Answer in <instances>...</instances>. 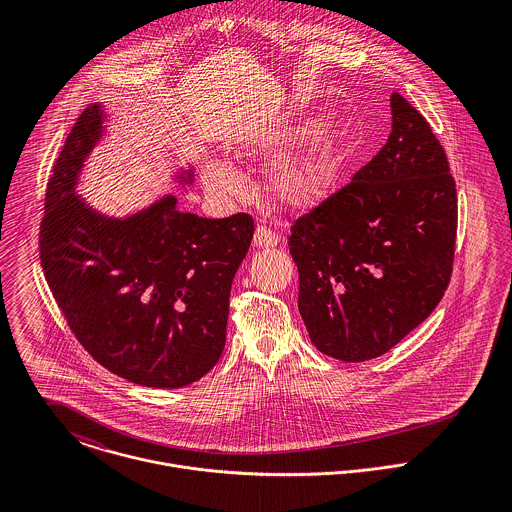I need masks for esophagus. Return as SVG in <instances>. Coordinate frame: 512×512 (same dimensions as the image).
<instances>
[{
    "label": "esophagus",
    "mask_w": 512,
    "mask_h": 512,
    "mask_svg": "<svg viewBox=\"0 0 512 512\" xmlns=\"http://www.w3.org/2000/svg\"><path fill=\"white\" fill-rule=\"evenodd\" d=\"M278 242H280V236L272 228H268L264 224H260L256 228V232H254V246H258V248H274Z\"/></svg>",
    "instance_id": "obj_1"
}]
</instances>
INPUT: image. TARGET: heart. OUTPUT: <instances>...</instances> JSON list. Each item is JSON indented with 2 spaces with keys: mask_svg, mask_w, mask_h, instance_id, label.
Returning <instances> with one entry per match:
<instances>
[{
  "mask_svg": "<svg viewBox=\"0 0 512 512\" xmlns=\"http://www.w3.org/2000/svg\"><path fill=\"white\" fill-rule=\"evenodd\" d=\"M307 138L305 130H284L270 136H260L248 144L254 155H276L284 149L301 144ZM337 173V157L325 144L299 147L280 155L268 169V189L274 199L290 209H305L321 199L331 187ZM203 183L215 195H234L242 189L240 173L217 159H211L203 169Z\"/></svg>",
  "mask_w": 512,
  "mask_h": 512,
  "instance_id": "obj_1",
  "label": "heart"
}]
</instances>
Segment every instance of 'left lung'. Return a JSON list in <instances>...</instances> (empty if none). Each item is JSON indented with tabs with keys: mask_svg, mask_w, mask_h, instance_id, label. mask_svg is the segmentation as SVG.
<instances>
[{
	"mask_svg": "<svg viewBox=\"0 0 512 512\" xmlns=\"http://www.w3.org/2000/svg\"><path fill=\"white\" fill-rule=\"evenodd\" d=\"M392 132L353 179L292 222L299 313L339 361L388 353L436 309L455 258L457 191L428 120L398 92Z\"/></svg>",
	"mask_w": 512,
	"mask_h": 512,
	"instance_id": "1",
	"label": "left lung"
}]
</instances>
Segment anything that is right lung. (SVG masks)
<instances>
[{"mask_svg": "<svg viewBox=\"0 0 512 512\" xmlns=\"http://www.w3.org/2000/svg\"><path fill=\"white\" fill-rule=\"evenodd\" d=\"M86 108L45 191L39 256L74 337L98 365L151 388H181L219 363L234 274L254 219H203L167 197L128 220L102 219L74 197L82 159L100 136Z\"/></svg>", "mask_w": 512, "mask_h": 512, "instance_id": "obj_1", "label": "right lung"}]
</instances>
